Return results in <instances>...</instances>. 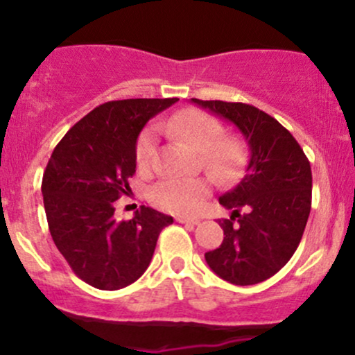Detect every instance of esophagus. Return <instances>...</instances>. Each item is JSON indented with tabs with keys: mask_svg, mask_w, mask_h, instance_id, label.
Segmentation results:
<instances>
[{
	"mask_svg": "<svg viewBox=\"0 0 355 355\" xmlns=\"http://www.w3.org/2000/svg\"><path fill=\"white\" fill-rule=\"evenodd\" d=\"M175 220H177L178 223H185V225H197L200 220L198 218H187V217H175Z\"/></svg>",
	"mask_w": 355,
	"mask_h": 355,
	"instance_id": "1",
	"label": "esophagus"
}]
</instances>
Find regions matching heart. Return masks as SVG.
Listing matches in <instances>:
<instances>
[{"mask_svg":"<svg viewBox=\"0 0 355 355\" xmlns=\"http://www.w3.org/2000/svg\"><path fill=\"white\" fill-rule=\"evenodd\" d=\"M158 128L198 150L203 168L220 183L234 182L247 160L245 144L237 137H223V125L202 110H182L160 121ZM157 153V128L146 126L135 145L138 168L153 170ZM210 190L209 178H164L150 189V200L162 210L189 215L197 211Z\"/></svg>","mask_w":355,"mask_h":355,"instance_id":"heart-1","label":"heart"}]
</instances>
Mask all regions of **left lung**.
Here are the masks:
<instances>
[{"instance_id": "left-lung-1", "label": "left lung", "mask_w": 355, "mask_h": 355, "mask_svg": "<svg viewBox=\"0 0 355 355\" xmlns=\"http://www.w3.org/2000/svg\"><path fill=\"white\" fill-rule=\"evenodd\" d=\"M232 121L245 138L250 160L235 189L220 197L232 210L220 220L223 242L205 254L220 279L254 285L270 279L299 247L312 203V172L304 150L275 118L247 103L197 100Z\"/></svg>"}]
</instances>
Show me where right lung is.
I'll list each match as a JSON object with an SVG mask.
<instances>
[{"label":"right lung","instance_id":"right-lung-1","mask_svg":"<svg viewBox=\"0 0 355 355\" xmlns=\"http://www.w3.org/2000/svg\"><path fill=\"white\" fill-rule=\"evenodd\" d=\"M177 98L107 101L83 116L53 150L43 173L48 227L60 254L83 282L118 291L144 275L170 215L141 205L115 218L113 202L130 191L137 138Z\"/></svg>","mask_w":355,"mask_h":355}]
</instances>
